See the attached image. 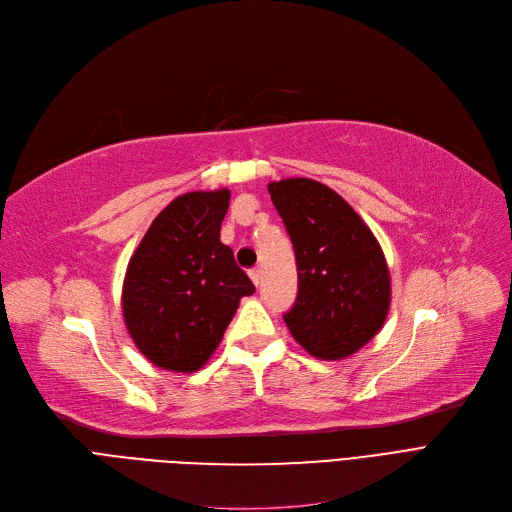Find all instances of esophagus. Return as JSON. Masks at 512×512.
<instances>
[{
  "label": "esophagus",
  "mask_w": 512,
  "mask_h": 512,
  "mask_svg": "<svg viewBox=\"0 0 512 512\" xmlns=\"http://www.w3.org/2000/svg\"><path fill=\"white\" fill-rule=\"evenodd\" d=\"M249 276H251L253 284H255V286H259V282H261V270H259V267H255V270H251V272H249Z\"/></svg>",
  "instance_id": "obj_1"
}]
</instances>
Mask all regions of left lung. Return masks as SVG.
<instances>
[{"instance_id":"8db88e82","label":"left lung","mask_w":512,"mask_h":512,"mask_svg":"<svg viewBox=\"0 0 512 512\" xmlns=\"http://www.w3.org/2000/svg\"><path fill=\"white\" fill-rule=\"evenodd\" d=\"M297 255L299 297L286 328L321 361H340L382 330L390 270L378 238L330 186L311 178L267 184Z\"/></svg>"}]
</instances>
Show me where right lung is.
Here are the masks:
<instances>
[{
	"instance_id": "add662e5",
	"label": "right lung",
	"mask_w": 512,
	"mask_h": 512,
	"mask_svg": "<svg viewBox=\"0 0 512 512\" xmlns=\"http://www.w3.org/2000/svg\"><path fill=\"white\" fill-rule=\"evenodd\" d=\"M228 205V188L176 197L159 211L128 261L124 326L155 367L201 369L220 346L240 299L255 292L220 240Z\"/></svg>"
}]
</instances>
